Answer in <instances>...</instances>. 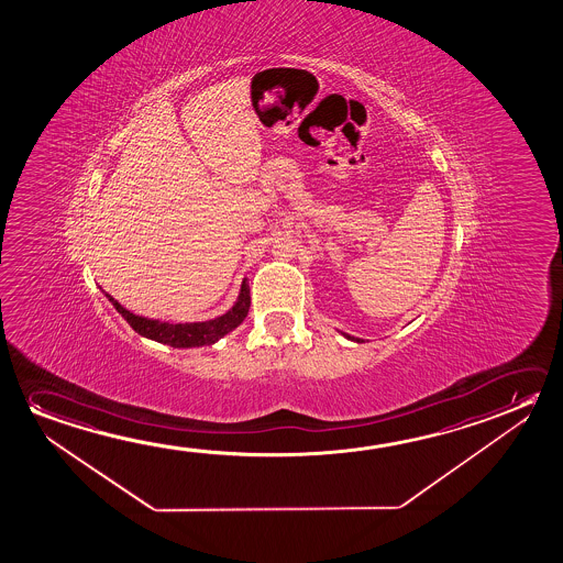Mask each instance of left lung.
I'll return each mask as SVG.
<instances>
[{
  "instance_id": "left-lung-1",
  "label": "left lung",
  "mask_w": 563,
  "mask_h": 563,
  "mask_svg": "<svg viewBox=\"0 0 563 563\" xmlns=\"http://www.w3.org/2000/svg\"><path fill=\"white\" fill-rule=\"evenodd\" d=\"M344 336H346V339H350V340H356V342H362V340L354 339V336H349V334H344Z\"/></svg>"
}]
</instances>
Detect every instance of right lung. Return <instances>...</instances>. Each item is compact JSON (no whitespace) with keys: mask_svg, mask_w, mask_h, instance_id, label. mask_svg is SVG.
<instances>
[{"mask_svg":"<svg viewBox=\"0 0 563 563\" xmlns=\"http://www.w3.org/2000/svg\"><path fill=\"white\" fill-rule=\"evenodd\" d=\"M106 297L113 303L117 311L123 314V319L133 327L134 332H139L141 336H146V339L174 346V349L211 346L217 340L223 339L224 334L234 331L246 319L249 309H251V289H249L246 279L242 282L239 301L234 303L231 311L224 312L223 317H217L213 321L206 322L172 324V322L152 321V319H144V317L126 311L125 307L115 301L111 295L106 294Z\"/></svg>","mask_w":563,"mask_h":563,"instance_id":"1","label":"right lung"}]
</instances>
